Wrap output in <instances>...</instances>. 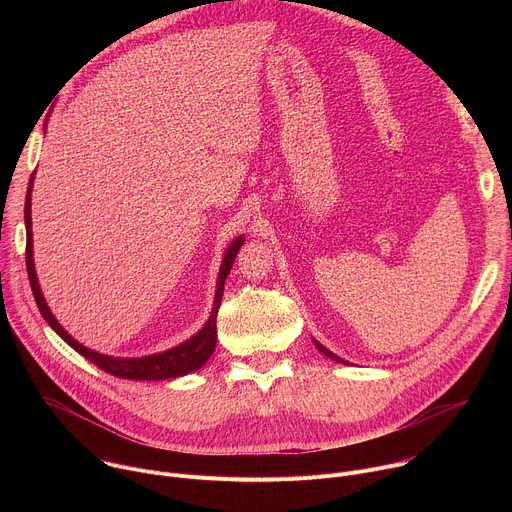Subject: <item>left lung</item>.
Instances as JSON below:
<instances>
[{
    "instance_id": "left-lung-1",
    "label": "left lung",
    "mask_w": 512,
    "mask_h": 512,
    "mask_svg": "<svg viewBox=\"0 0 512 512\" xmlns=\"http://www.w3.org/2000/svg\"><path fill=\"white\" fill-rule=\"evenodd\" d=\"M314 344H316V348H318V350H320V352H324V354H326V356H328V358H332V360H336V362H342V364H346V360H342V358H340V356H336V354H334V352H330V350H328V348H326V346H322V344H320V342H318V340H314Z\"/></svg>"
}]
</instances>
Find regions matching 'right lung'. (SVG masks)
Segmentation results:
<instances>
[{
  "label": "right lung",
  "mask_w": 512,
  "mask_h": 512,
  "mask_svg": "<svg viewBox=\"0 0 512 512\" xmlns=\"http://www.w3.org/2000/svg\"><path fill=\"white\" fill-rule=\"evenodd\" d=\"M32 186H34V174L30 178L28 184V194H26V206H24V221H26V269H28V277H30V285H32V294L34 300L38 304L40 314L44 316V320L50 324V328L68 344L75 348L79 354H83L87 360H91L93 364L113 377L119 379H131V381H162V379H176V377H184L192 371H198L202 364L212 356L214 346H216V314H218V306H221L223 300V291H225V281L231 273V267L235 263V257L241 249V245L245 243L243 237H237L225 257H223V265L221 271H218V279H216V291H214V304H212V312L210 318L206 320V324L202 326L200 332H196L192 338H188L186 342L158 352V354H150V356H139V358H119V356H107V354H99L83 344H79L75 338H72L60 324L58 320L52 316L44 296L42 289L38 285V277H36V269H34V259H32Z\"/></svg>",
  "instance_id": "add662e5"
}]
</instances>
